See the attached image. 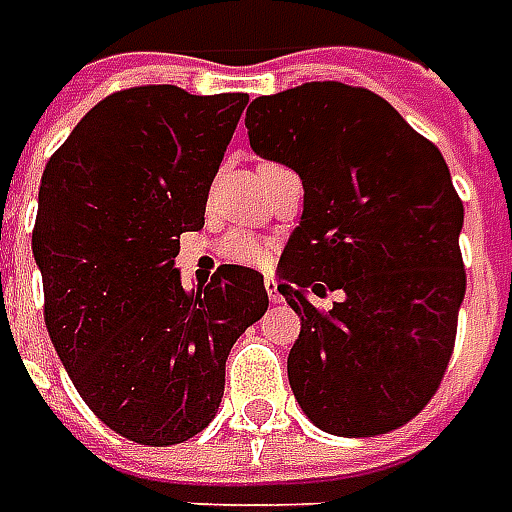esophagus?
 Instances as JSON below:
<instances>
[{"label":"esophagus","mask_w":512,"mask_h":512,"mask_svg":"<svg viewBox=\"0 0 512 512\" xmlns=\"http://www.w3.org/2000/svg\"><path fill=\"white\" fill-rule=\"evenodd\" d=\"M264 289H267L270 303H284V297H281V292H278V281H275V278H267V281H264Z\"/></svg>","instance_id":"obj_1"}]
</instances>
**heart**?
<instances>
[{
	"label": "heart",
	"instance_id": "obj_1",
	"mask_svg": "<svg viewBox=\"0 0 512 512\" xmlns=\"http://www.w3.org/2000/svg\"><path fill=\"white\" fill-rule=\"evenodd\" d=\"M223 256L237 264H248V267H262L270 262V242L253 237L248 231H231L220 242Z\"/></svg>",
	"mask_w": 512,
	"mask_h": 512
}]
</instances>
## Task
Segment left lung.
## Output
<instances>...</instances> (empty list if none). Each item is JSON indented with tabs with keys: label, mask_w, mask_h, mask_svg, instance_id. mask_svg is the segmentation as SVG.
<instances>
[{
	"label": "left lung",
	"mask_w": 512,
	"mask_h": 512,
	"mask_svg": "<svg viewBox=\"0 0 512 512\" xmlns=\"http://www.w3.org/2000/svg\"><path fill=\"white\" fill-rule=\"evenodd\" d=\"M250 148L303 181V215L278 262L300 314L289 386L331 436L411 422L436 394L466 295L463 204L441 151L372 90L342 82L250 101ZM342 288L317 312L305 289Z\"/></svg>",
	"instance_id": "8db88e82"
}]
</instances>
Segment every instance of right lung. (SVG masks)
<instances>
[{"label": "right lung", "instance_id": "right-lung-1", "mask_svg": "<svg viewBox=\"0 0 512 512\" xmlns=\"http://www.w3.org/2000/svg\"><path fill=\"white\" fill-rule=\"evenodd\" d=\"M245 104L248 93L121 90L43 170L32 256L46 328L79 397L137 444H181L215 419L228 353L270 306L250 267L220 264L192 289L176 270Z\"/></svg>", "mask_w": 512, "mask_h": 512}]
</instances>
